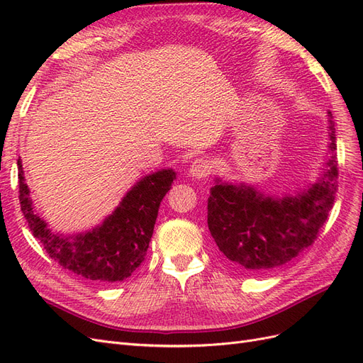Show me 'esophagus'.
Segmentation results:
<instances>
[{
    "mask_svg": "<svg viewBox=\"0 0 363 363\" xmlns=\"http://www.w3.org/2000/svg\"><path fill=\"white\" fill-rule=\"evenodd\" d=\"M212 172V163L208 162L207 159H196L192 162L191 168H189V174L195 179H204L208 177Z\"/></svg>",
    "mask_w": 363,
    "mask_h": 363,
    "instance_id": "esophagus-1",
    "label": "esophagus"
}]
</instances>
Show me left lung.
Listing matches in <instances>:
<instances>
[{
    "instance_id": "obj_1",
    "label": "left lung",
    "mask_w": 363,
    "mask_h": 363,
    "mask_svg": "<svg viewBox=\"0 0 363 363\" xmlns=\"http://www.w3.org/2000/svg\"><path fill=\"white\" fill-rule=\"evenodd\" d=\"M330 121L328 169L298 196L274 200L245 186L216 183L207 204V225L218 250L245 272H267L292 260L318 238L337 191L335 121Z\"/></svg>"
}]
</instances>
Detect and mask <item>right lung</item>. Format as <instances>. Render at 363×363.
Wrapping results in <instances>:
<instances>
[{
  "mask_svg": "<svg viewBox=\"0 0 363 363\" xmlns=\"http://www.w3.org/2000/svg\"><path fill=\"white\" fill-rule=\"evenodd\" d=\"M18 171L21 211L33 236L62 268L100 283L124 280L145 260L160 201L175 180L172 169L147 175L124 196L101 227L86 235L62 238L51 233L47 224L33 212L21 159H18Z\"/></svg>",
  "mask_w": 363,
  "mask_h": 363,
  "instance_id": "right-lung-1",
  "label": "right lung"
}]
</instances>
